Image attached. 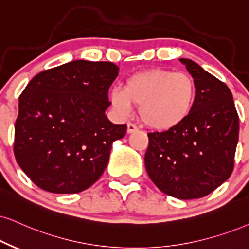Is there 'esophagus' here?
Segmentation results:
<instances>
[{
  "instance_id": "obj_1",
  "label": "esophagus",
  "mask_w": 249,
  "mask_h": 249,
  "mask_svg": "<svg viewBox=\"0 0 249 249\" xmlns=\"http://www.w3.org/2000/svg\"><path fill=\"white\" fill-rule=\"evenodd\" d=\"M138 130H139V128H138L137 125L132 124V123H128V124H127V133L128 134L134 133V132H137Z\"/></svg>"
}]
</instances>
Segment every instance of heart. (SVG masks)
Segmentation results:
<instances>
[{"mask_svg":"<svg viewBox=\"0 0 249 249\" xmlns=\"http://www.w3.org/2000/svg\"><path fill=\"white\" fill-rule=\"evenodd\" d=\"M196 85L190 74L166 69H149L130 75L124 89L110 90L112 108L122 117L139 107L143 124L157 131L177 127L193 110Z\"/></svg>","mask_w":249,"mask_h":249,"instance_id":"heart-1","label":"heart"}]
</instances>
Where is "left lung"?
<instances>
[{"label":"left lung","instance_id":"left-lung-1","mask_svg":"<svg viewBox=\"0 0 249 249\" xmlns=\"http://www.w3.org/2000/svg\"><path fill=\"white\" fill-rule=\"evenodd\" d=\"M196 85L190 116L177 127L148 133L144 165L160 191L180 200L199 199L232 174L239 116L229 87L197 63L179 58Z\"/></svg>","mask_w":249,"mask_h":249}]
</instances>
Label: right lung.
<instances>
[{"label": "right lung", "instance_id": "add662e5", "mask_svg": "<svg viewBox=\"0 0 249 249\" xmlns=\"http://www.w3.org/2000/svg\"><path fill=\"white\" fill-rule=\"evenodd\" d=\"M111 62L72 61L37 73L19 96L15 124L16 161L37 187L73 194L101 177L112 142L126 124L106 116Z\"/></svg>", "mask_w": 249, "mask_h": 249}]
</instances>
